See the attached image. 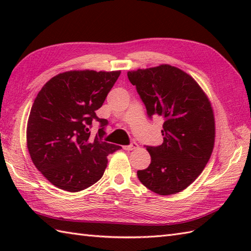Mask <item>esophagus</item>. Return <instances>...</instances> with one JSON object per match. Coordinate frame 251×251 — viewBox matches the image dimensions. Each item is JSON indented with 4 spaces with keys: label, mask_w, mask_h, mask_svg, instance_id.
<instances>
[{
    "label": "esophagus",
    "mask_w": 251,
    "mask_h": 251,
    "mask_svg": "<svg viewBox=\"0 0 251 251\" xmlns=\"http://www.w3.org/2000/svg\"><path fill=\"white\" fill-rule=\"evenodd\" d=\"M123 149L126 151H132V150H136V149H138V145L136 142H131L129 146H124L123 147Z\"/></svg>",
    "instance_id": "obj_1"
}]
</instances>
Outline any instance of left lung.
Masks as SVG:
<instances>
[{
    "instance_id": "8db88e82",
    "label": "left lung",
    "mask_w": 251,
    "mask_h": 251,
    "mask_svg": "<svg viewBox=\"0 0 251 251\" xmlns=\"http://www.w3.org/2000/svg\"><path fill=\"white\" fill-rule=\"evenodd\" d=\"M148 115L164 120L159 147H147L151 164L138 170L140 182L158 195H172L195 181L209 161L216 124L208 96L190 74L170 65L128 71Z\"/></svg>"
}]
</instances>
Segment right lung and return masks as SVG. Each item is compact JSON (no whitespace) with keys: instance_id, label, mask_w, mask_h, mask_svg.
<instances>
[{"instance_id":"right-lung-1","label":"right lung","mask_w":251,"mask_h":251,"mask_svg":"<svg viewBox=\"0 0 251 251\" xmlns=\"http://www.w3.org/2000/svg\"><path fill=\"white\" fill-rule=\"evenodd\" d=\"M121 71L71 70L51 77L37 94L26 124V148L34 166L68 192L89 188L103 176L109 154L122 147L101 140L108 121L101 108ZM96 119L99 135L90 137Z\"/></svg>"}]
</instances>
